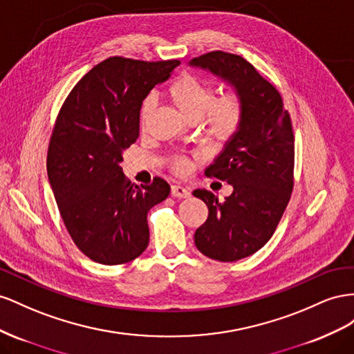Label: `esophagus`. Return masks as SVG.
I'll return each mask as SVG.
<instances>
[{"mask_svg":"<svg viewBox=\"0 0 354 354\" xmlns=\"http://www.w3.org/2000/svg\"><path fill=\"white\" fill-rule=\"evenodd\" d=\"M170 193H171V196L178 197V198H188L189 197V189L183 185H179V184L171 185Z\"/></svg>","mask_w":354,"mask_h":354,"instance_id":"1","label":"esophagus"}]
</instances>
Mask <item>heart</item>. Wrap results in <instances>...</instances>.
Instances as JSON below:
<instances>
[{
	"mask_svg": "<svg viewBox=\"0 0 354 354\" xmlns=\"http://www.w3.org/2000/svg\"><path fill=\"white\" fill-rule=\"evenodd\" d=\"M169 96L178 109L189 121H197L203 117L205 127L210 135L219 139L233 136L241 124L243 106L234 95H227L215 99L214 87L193 75H183L169 87ZM154 106L153 97H147L140 106V124L145 123L151 109ZM178 171H184L188 166L187 160L178 158L174 163Z\"/></svg>",
	"mask_w": 354,
	"mask_h": 354,
	"instance_id": "heart-1",
	"label": "heart"
}]
</instances>
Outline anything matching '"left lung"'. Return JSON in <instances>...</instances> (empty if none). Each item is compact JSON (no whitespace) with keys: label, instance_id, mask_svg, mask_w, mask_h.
I'll use <instances>...</instances> for the list:
<instances>
[{"label":"left lung","instance_id":"obj_1","mask_svg":"<svg viewBox=\"0 0 354 354\" xmlns=\"http://www.w3.org/2000/svg\"><path fill=\"white\" fill-rule=\"evenodd\" d=\"M189 66L209 71L233 87L243 118L205 174L233 185L219 201L207 189H194L209 216L194 234L201 254L234 262L255 254L274 234L294 187L295 144L290 117L277 88L241 56L212 52Z\"/></svg>","mask_w":354,"mask_h":354}]
</instances>
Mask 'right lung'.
<instances>
[{
	"instance_id": "add662e5",
	"label": "right lung",
	"mask_w": 354,
	"mask_h": 354,
	"mask_svg": "<svg viewBox=\"0 0 354 354\" xmlns=\"http://www.w3.org/2000/svg\"><path fill=\"white\" fill-rule=\"evenodd\" d=\"M179 64L109 57L80 80L59 111L47 153L48 183L69 236L99 264H124L142 254L148 210L170 193L161 178L148 187L130 184L121 161L139 136L144 99Z\"/></svg>"
}]
</instances>
